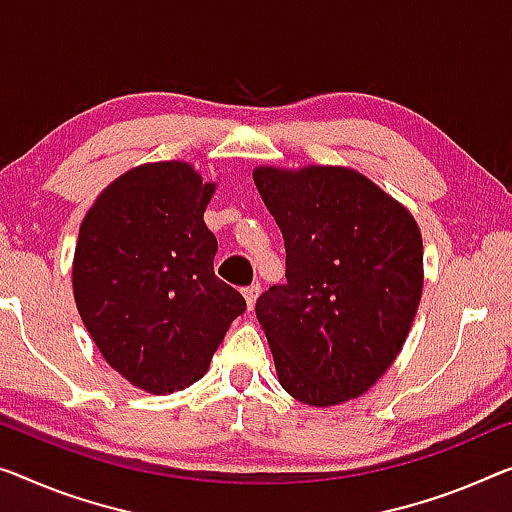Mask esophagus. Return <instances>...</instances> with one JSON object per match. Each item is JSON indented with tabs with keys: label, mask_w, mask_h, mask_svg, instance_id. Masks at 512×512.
<instances>
[{
	"label": "esophagus",
	"mask_w": 512,
	"mask_h": 512,
	"mask_svg": "<svg viewBox=\"0 0 512 512\" xmlns=\"http://www.w3.org/2000/svg\"><path fill=\"white\" fill-rule=\"evenodd\" d=\"M259 292H262V285H259V282H253V285L243 287V296H246V305H248V310H253V308H255Z\"/></svg>",
	"instance_id": "1"
}]
</instances>
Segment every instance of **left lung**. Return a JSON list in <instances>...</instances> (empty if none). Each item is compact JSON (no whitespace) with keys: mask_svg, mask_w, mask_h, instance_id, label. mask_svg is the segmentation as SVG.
Wrapping results in <instances>:
<instances>
[{"mask_svg":"<svg viewBox=\"0 0 512 512\" xmlns=\"http://www.w3.org/2000/svg\"><path fill=\"white\" fill-rule=\"evenodd\" d=\"M253 179L287 253V282L255 305L280 386L312 407L358 398L391 368L414 324L421 230L349 167H255Z\"/></svg>","mask_w":512,"mask_h":512,"instance_id":"left-lung-1","label":"left lung"}]
</instances>
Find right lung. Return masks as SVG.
Here are the masks:
<instances>
[{
    "label": "right lung",
    "mask_w": 512,
    "mask_h": 512,
    "mask_svg": "<svg viewBox=\"0 0 512 512\" xmlns=\"http://www.w3.org/2000/svg\"><path fill=\"white\" fill-rule=\"evenodd\" d=\"M216 183L183 160L133 167L82 220L73 296L91 340L121 377L165 395L202 379L246 301L213 273L204 225Z\"/></svg>",
    "instance_id": "1"
}]
</instances>
